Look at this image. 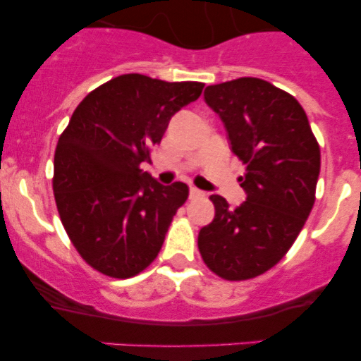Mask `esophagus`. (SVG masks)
I'll list each match as a JSON object with an SVG mask.
<instances>
[{"instance_id": "esophagus-1", "label": "esophagus", "mask_w": 361, "mask_h": 361, "mask_svg": "<svg viewBox=\"0 0 361 361\" xmlns=\"http://www.w3.org/2000/svg\"><path fill=\"white\" fill-rule=\"evenodd\" d=\"M188 196H190V200H200V197H204V192H201L200 188H196V187H190V190H188Z\"/></svg>"}]
</instances>
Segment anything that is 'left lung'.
Wrapping results in <instances>:
<instances>
[{
  "instance_id": "obj_1",
  "label": "left lung",
  "mask_w": 361,
  "mask_h": 361,
  "mask_svg": "<svg viewBox=\"0 0 361 361\" xmlns=\"http://www.w3.org/2000/svg\"><path fill=\"white\" fill-rule=\"evenodd\" d=\"M204 101L245 165L247 200L230 208L210 196L215 217L197 235L201 258L228 281L257 278L288 252L315 203L321 147L294 96L260 78L210 85Z\"/></svg>"
}]
</instances>
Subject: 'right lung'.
Returning <instances> with one entry per match:
<instances>
[{"mask_svg":"<svg viewBox=\"0 0 361 361\" xmlns=\"http://www.w3.org/2000/svg\"><path fill=\"white\" fill-rule=\"evenodd\" d=\"M203 87L121 74L87 94L60 135L53 171L60 221L101 274L133 278L158 257L188 187H164L140 164L151 161L171 117Z\"/></svg>","mask_w":361,"mask_h":361,"instance_id":"obj_1","label":"right lung"}]
</instances>
